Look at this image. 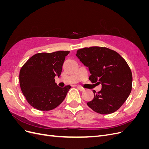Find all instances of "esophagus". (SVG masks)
Instances as JSON below:
<instances>
[{"instance_id":"esophagus-1","label":"esophagus","mask_w":149,"mask_h":149,"mask_svg":"<svg viewBox=\"0 0 149 149\" xmlns=\"http://www.w3.org/2000/svg\"><path fill=\"white\" fill-rule=\"evenodd\" d=\"M78 89L79 90H80L81 91H84V88H82L81 86H78Z\"/></svg>"}]
</instances>
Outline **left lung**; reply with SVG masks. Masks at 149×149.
<instances>
[{
  "mask_svg": "<svg viewBox=\"0 0 149 149\" xmlns=\"http://www.w3.org/2000/svg\"><path fill=\"white\" fill-rule=\"evenodd\" d=\"M76 55L89 68V80L102 84L100 91L93 90L94 97L88 106L101 114L118 110L132 90V74L127 62L118 53L106 47L81 48Z\"/></svg>",
  "mask_w": 149,
  "mask_h": 149,
  "instance_id": "8db88e82",
  "label": "left lung"
}]
</instances>
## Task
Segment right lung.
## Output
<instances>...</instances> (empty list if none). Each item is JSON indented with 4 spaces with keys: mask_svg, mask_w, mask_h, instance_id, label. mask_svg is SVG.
Listing matches in <instances>:
<instances>
[{
    "mask_svg": "<svg viewBox=\"0 0 149 149\" xmlns=\"http://www.w3.org/2000/svg\"><path fill=\"white\" fill-rule=\"evenodd\" d=\"M69 51L39 53L30 58L21 68L20 86L29 104L40 111H50L63 101L71 88H60L55 77L60 76Z\"/></svg>",
    "mask_w": 149,
    "mask_h": 149,
    "instance_id": "right-lung-1",
    "label": "right lung"
}]
</instances>
